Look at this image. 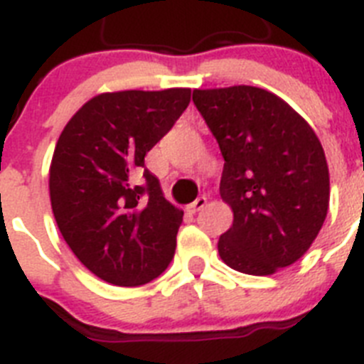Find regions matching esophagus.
Segmentation results:
<instances>
[{
	"label": "esophagus",
	"instance_id": "esophagus-1",
	"mask_svg": "<svg viewBox=\"0 0 364 364\" xmlns=\"http://www.w3.org/2000/svg\"><path fill=\"white\" fill-rule=\"evenodd\" d=\"M205 204H208V198H205V197H198L197 200L191 202V204L188 205V210L191 211V213H197V211H200Z\"/></svg>",
	"mask_w": 364,
	"mask_h": 364
}]
</instances>
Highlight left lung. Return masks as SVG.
<instances>
[{"label":"left lung","mask_w":364,"mask_h":364,"mask_svg":"<svg viewBox=\"0 0 364 364\" xmlns=\"http://www.w3.org/2000/svg\"><path fill=\"white\" fill-rule=\"evenodd\" d=\"M193 104L224 156L220 197L233 210V226L220 235V259L247 275L294 264L319 235L330 202L317 134L259 87L195 89Z\"/></svg>","instance_id":"1"}]
</instances>
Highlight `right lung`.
I'll use <instances>...</instances> for the list:
<instances>
[{
    "instance_id": "right-lung-1",
    "label": "right lung",
    "mask_w": 364,
    "mask_h": 364,
    "mask_svg": "<svg viewBox=\"0 0 364 364\" xmlns=\"http://www.w3.org/2000/svg\"><path fill=\"white\" fill-rule=\"evenodd\" d=\"M189 100L191 89L182 87L104 92L58 138L49 171L54 218L74 255L102 281L142 286L173 260L184 211L164 198L144 156Z\"/></svg>"
}]
</instances>
